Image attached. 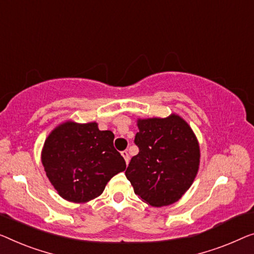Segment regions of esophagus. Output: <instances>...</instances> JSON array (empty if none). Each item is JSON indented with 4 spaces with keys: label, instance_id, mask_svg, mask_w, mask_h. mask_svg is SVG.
Here are the masks:
<instances>
[{
    "label": "esophagus",
    "instance_id": "34e87169",
    "mask_svg": "<svg viewBox=\"0 0 254 254\" xmlns=\"http://www.w3.org/2000/svg\"><path fill=\"white\" fill-rule=\"evenodd\" d=\"M122 156L124 157V160H126V162H127V164L128 163V162H130V156H128V153H127V150H123L122 153Z\"/></svg>",
    "mask_w": 254,
    "mask_h": 254
}]
</instances>
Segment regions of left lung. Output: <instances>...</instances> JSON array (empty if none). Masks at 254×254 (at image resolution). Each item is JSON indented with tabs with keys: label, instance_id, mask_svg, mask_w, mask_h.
I'll return each instance as SVG.
<instances>
[{
	"label": "left lung",
	"instance_id": "left-lung-1",
	"mask_svg": "<svg viewBox=\"0 0 254 254\" xmlns=\"http://www.w3.org/2000/svg\"><path fill=\"white\" fill-rule=\"evenodd\" d=\"M126 176L135 195L155 207L177 202L191 186L199 165V147L190 127L178 115L138 121Z\"/></svg>",
	"mask_w": 254,
	"mask_h": 254
}]
</instances>
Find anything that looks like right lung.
Instances as JSON below:
<instances>
[{"label":"right lung","instance_id":"right-lung-1","mask_svg":"<svg viewBox=\"0 0 254 254\" xmlns=\"http://www.w3.org/2000/svg\"><path fill=\"white\" fill-rule=\"evenodd\" d=\"M42 163L58 194L69 202L84 203L104 191L106 184L126 170L114 147V133L97 123L66 122L44 142Z\"/></svg>","mask_w":254,"mask_h":254}]
</instances>
